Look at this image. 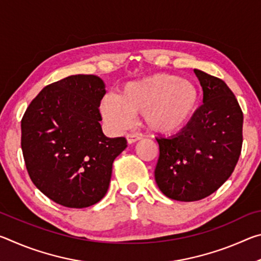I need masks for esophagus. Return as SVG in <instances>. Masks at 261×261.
Returning a JSON list of instances; mask_svg holds the SVG:
<instances>
[{
    "label": "esophagus",
    "mask_w": 261,
    "mask_h": 261,
    "mask_svg": "<svg viewBox=\"0 0 261 261\" xmlns=\"http://www.w3.org/2000/svg\"><path fill=\"white\" fill-rule=\"evenodd\" d=\"M125 137H126L127 144H134V143H136V141L141 139V136L137 135V134H127Z\"/></svg>",
    "instance_id": "1"
}]
</instances>
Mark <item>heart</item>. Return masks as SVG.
<instances>
[{
    "mask_svg": "<svg viewBox=\"0 0 261 261\" xmlns=\"http://www.w3.org/2000/svg\"><path fill=\"white\" fill-rule=\"evenodd\" d=\"M198 103L199 91L192 82L171 73H154L125 83L118 95H106L100 112L115 129H124L132 115L143 114L149 130L169 135L188 126Z\"/></svg>",
    "mask_w": 261,
    "mask_h": 261,
    "instance_id": "obj_1",
    "label": "heart"
}]
</instances>
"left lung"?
<instances>
[{
  "label": "left lung",
  "instance_id": "8db88e82",
  "mask_svg": "<svg viewBox=\"0 0 261 261\" xmlns=\"http://www.w3.org/2000/svg\"><path fill=\"white\" fill-rule=\"evenodd\" d=\"M194 73L204 92L202 105L185 129L156 138L155 182L165 196L178 201L215 192L232 174L243 143V113L230 88L201 70Z\"/></svg>",
  "mask_w": 261,
  "mask_h": 261
}]
</instances>
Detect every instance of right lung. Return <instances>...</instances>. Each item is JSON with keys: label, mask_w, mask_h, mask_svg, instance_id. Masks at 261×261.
<instances>
[{"label": "right lung", "mask_w": 261, "mask_h": 261, "mask_svg": "<svg viewBox=\"0 0 261 261\" xmlns=\"http://www.w3.org/2000/svg\"><path fill=\"white\" fill-rule=\"evenodd\" d=\"M105 83L76 74L46 86L21 118V149L33 184L56 204L84 208L107 193L124 137L108 138L99 106Z\"/></svg>", "instance_id": "obj_1"}]
</instances>
